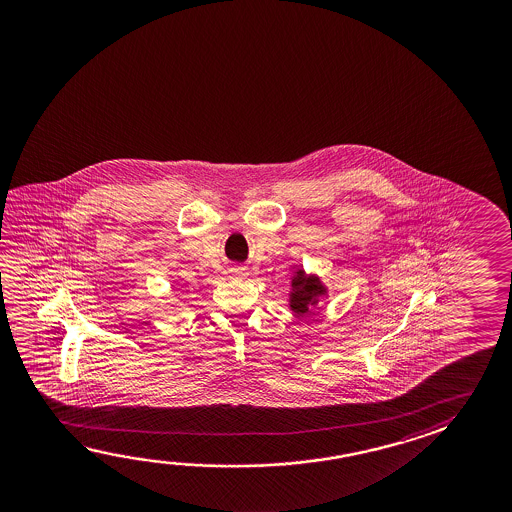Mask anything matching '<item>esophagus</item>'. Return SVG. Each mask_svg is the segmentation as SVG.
Masks as SVG:
<instances>
[{
  "instance_id": "esophagus-1",
  "label": "esophagus",
  "mask_w": 512,
  "mask_h": 512,
  "mask_svg": "<svg viewBox=\"0 0 512 512\" xmlns=\"http://www.w3.org/2000/svg\"><path fill=\"white\" fill-rule=\"evenodd\" d=\"M235 275H244V269L243 268H237L234 269Z\"/></svg>"
}]
</instances>
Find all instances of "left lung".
Here are the masks:
<instances>
[{"instance_id":"obj_1","label":"left lung","mask_w":512,"mask_h":512,"mask_svg":"<svg viewBox=\"0 0 512 512\" xmlns=\"http://www.w3.org/2000/svg\"><path fill=\"white\" fill-rule=\"evenodd\" d=\"M325 294V287L321 285L318 277H307L303 269L296 271L293 278V293H291V309L298 314H307L310 305L318 302L319 296Z\"/></svg>"}]
</instances>
